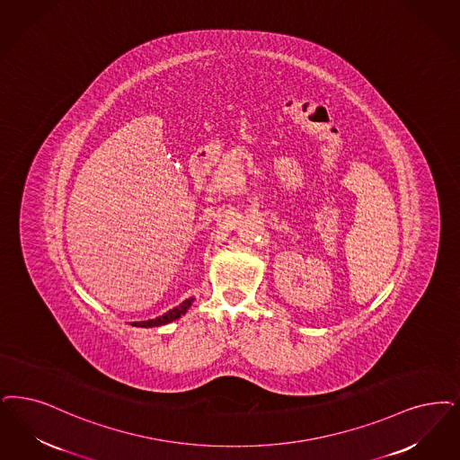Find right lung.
<instances>
[{
    "mask_svg": "<svg viewBox=\"0 0 460 460\" xmlns=\"http://www.w3.org/2000/svg\"><path fill=\"white\" fill-rule=\"evenodd\" d=\"M191 303H193V297L184 299L180 306L169 310V312L161 314V316H157V318H154V320H147V322H133L131 325H135V327H161V325H165V323H171V322L178 320L181 314H184L186 310L191 306Z\"/></svg>",
    "mask_w": 460,
    "mask_h": 460,
    "instance_id": "add662e5",
    "label": "right lung"
}]
</instances>
